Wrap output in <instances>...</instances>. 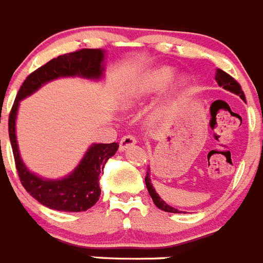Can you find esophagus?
<instances>
[{"label": "esophagus", "mask_w": 263, "mask_h": 263, "mask_svg": "<svg viewBox=\"0 0 263 263\" xmlns=\"http://www.w3.org/2000/svg\"><path fill=\"white\" fill-rule=\"evenodd\" d=\"M137 143V138L134 136H125L120 139V150L124 151L126 150L127 147L133 146V144Z\"/></svg>", "instance_id": "esophagus-1"}]
</instances>
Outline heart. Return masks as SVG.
Segmentation results:
<instances>
[{
	"label": "heart",
	"instance_id": "b5f03b06",
	"mask_svg": "<svg viewBox=\"0 0 263 263\" xmlns=\"http://www.w3.org/2000/svg\"><path fill=\"white\" fill-rule=\"evenodd\" d=\"M173 77V70L171 67H159L155 70H151L144 77H142L133 87L130 88L125 98L126 105H134L142 102L143 99L148 98L153 93L163 90L170 83ZM186 86L185 79H180L176 83V91H181Z\"/></svg>",
	"mask_w": 263,
	"mask_h": 263
}]
</instances>
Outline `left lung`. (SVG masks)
Wrapping results in <instances>:
<instances>
[{
	"label": "left lung",
	"instance_id": "1",
	"mask_svg": "<svg viewBox=\"0 0 263 263\" xmlns=\"http://www.w3.org/2000/svg\"><path fill=\"white\" fill-rule=\"evenodd\" d=\"M215 81L218 82V84L220 86V87H223V88H226V90L231 91V92L236 93V95L240 96L242 100H245V95H244V92H242V90H241V86H240V84L237 83V81H236L235 78H232L230 74H227L226 71L221 70V69H216ZM148 171H150V170H148ZM148 171H147V175H146V177H144V181H146V186H147L148 193H150L151 198H153L154 203L156 204V207H159V209H160V210H163V211H167V213H173V214L180 213L179 210H176V209L171 207L170 204L165 203V202L163 201L160 197H159V194L155 192L153 184H151L150 173H148Z\"/></svg>",
	"mask_w": 263,
	"mask_h": 263
}]
</instances>
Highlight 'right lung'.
<instances>
[{
  "mask_svg": "<svg viewBox=\"0 0 263 263\" xmlns=\"http://www.w3.org/2000/svg\"><path fill=\"white\" fill-rule=\"evenodd\" d=\"M103 60V50L87 48L50 60L26 78L16 93L9 115V137L19 180L36 201L53 210L79 213L92 207L98 202L102 192L99 186V176L104 171L108 159L116 154L119 144L116 142L92 144L71 175L56 181L42 179L31 173L19 156L15 138V117L19 102L42 87V84L60 77L78 76L90 79L100 78L104 70Z\"/></svg>",
  "mask_w": 263,
  "mask_h": 263,
  "instance_id": "add662e5",
  "label": "right lung"
}]
</instances>
